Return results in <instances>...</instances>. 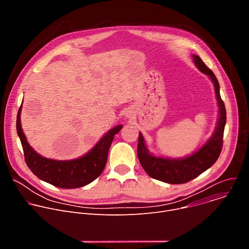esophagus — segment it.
I'll return each mask as SVG.
<instances>
[{
	"label": "esophagus",
	"instance_id": "obj_1",
	"mask_svg": "<svg viewBox=\"0 0 249 249\" xmlns=\"http://www.w3.org/2000/svg\"><path fill=\"white\" fill-rule=\"evenodd\" d=\"M126 116H127V117H131V111H127V112H126Z\"/></svg>",
	"mask_w": 249,
	"mask_h": 249
}]
</instances>
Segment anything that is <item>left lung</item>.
<instances>
[{
	"mask_svg": "<svg viewBox=\"0 0 249 249\" xmlns=\"http://www.w3.org/2000/svg\"><path fill=\"white\" fill-rule=\"evenodd\" d=\"M193 61L201 72L211 79L215 87L219 106V119L213 136L198 151L186 158L164 159L151 155L143 135L142 133L139 134L137 155L141 165L143 166L149 176L170 184L186 183L196 178L197 176L206 171L217 161L223 148V137L227 121V112L225 103L221 98L219 82L215 74L205 65L199 56L193 55Z\"/></svg>",
	"mask_w": 249,
	"mask_h": 249,
	"instance_id": "1",
	"label": "left lung"
}]
</instances>
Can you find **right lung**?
Instances as JSON below:
<instances>
[{
  "label": "right lung",
  "mask_w": 249,
  "mask_h": 249,
  "mask_svg": "<svg viewBox=\"0 0 249 249\" xmlns=\"http://www.w3.org/2000/svg\"><path fill=\"white\" fill-rule=\"evenodd\" d=\"M21 105L17 116V132L23 149L24 160L28 168L39 179L60 188H79L89 184L102 173L110 145L122 125L110 129L98 143L85 156L71 160L46 159L35 152L25 138L20 124Z\"/></svg>",
  "instance_id": "add662e5"
}]
</instances>
